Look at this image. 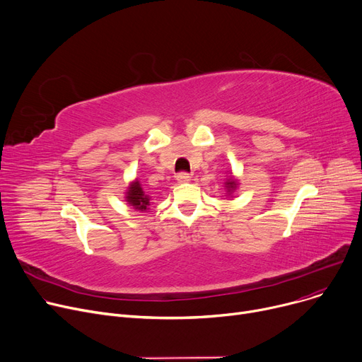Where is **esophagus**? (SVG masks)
I'll list each match as a JSON object with an SVG mask.
<instances>
[{
    "label": "esophagus",
    "instance_id": "obj_1",
    "mask_svg": "<svg viewBox=\"0 0 362 362\" xmlns=\"http://www.w3.org/2000/svg\"><path fill=\"white\" fill-rule=\"evenodd\" d=\"M176 180H177L179 183H187V182L190 180V175L182 172V173H179V175L176 176Z\"/></svg>",
    "mask_w": 362,
    "mask_h": 362
}]
</instances>
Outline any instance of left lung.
<instances>
[{
	"label": "left lung",
	"mask_w": 362,
	"mask_h": 362,
	"mask_svg": "<svg viewBox=\"0 0 362 362\" xmlns=\"http://www.w3.org/2000/svg\"><path fill=\"white\" fill-rule=\"evenodd\" d=\"M226 185H227V189H228V192H231L234 187H235V180H233V179H228L227 182H226Z\"/></svg>",
	"instance_id": "1"
}]
</instances>
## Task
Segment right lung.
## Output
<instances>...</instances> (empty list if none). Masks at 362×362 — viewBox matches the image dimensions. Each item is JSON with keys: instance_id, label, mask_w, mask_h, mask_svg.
<instances>
[{"instance_id": "obj_1", "label": "right lung", "mask_w": 362, "mask_h": 362, "mask_svg": "<svg viewBox=\"0 0 362 362\" xmlns=\"http://www.w3.org/2000/svg\"><path fill=\"white\" fill-rule=\"evenodd\" d=\"M127 201L139 211H146L150 206V198L146 195V192L142 190L139 182H135L129 186V190L127 192Z\"/></svg>"}]
</instances>
